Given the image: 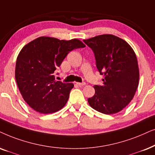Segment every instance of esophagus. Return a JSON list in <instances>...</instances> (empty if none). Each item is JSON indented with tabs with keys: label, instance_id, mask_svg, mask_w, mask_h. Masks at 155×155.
Returning a JSON list of instances; mask_svg holds the SVG:
<instances>
[{
	"label": "esophagus",
	"instance_id": "obj_1",
	"mask_svg": "<svg viewBox=\"0 0 155 155\" xmlns=\"http://www.w3.org/2000/svg\"><path fill=\"white\" fill-rule=\"evenodd\" d=\"M76 84H77L78 85L80 86V87L85 85V82H76Z\"/></svg>",
	"mask_w": 155,
	"mask_h": 155
}]
</instances>
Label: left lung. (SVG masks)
I'll return each mask as SVG.
<instances>
[{
    "label": "left lung",
    "instance_id": "left-lung-1",
    "mask_svg": "<svg viewBox=\"0 0 155 155\" xmlns=\"http://www.w3.org/2000/svg\"><path fill=\"white\" fill-rule=\"evenodd\" d=\"M83 41L93 51L97 70L104 75L103 85L94 86L95 93L88 103L101 113H117L131 102L139 85L135 53L125 41L111 34Z\"/></svg>",
    "mask_w": 155,
    "mask_h": 155
}]
</instances>
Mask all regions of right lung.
Here are the masks:
<instances>
[{
	"mask_svg": "<svg viewBox=\"0 0 155 155\" xmlns=\"http://www.w3.org/2000/svg\"><path fill=\"white\" fill-rule=\"evenodd\" d=\"M84 47L78 39L60 41L41 36L22 48L16 60L15 77L30 107L40 113L51 114L65 105L74 85L56 81L53 73L70 51Z\"/></svg>",
	"mask_w": 155,
	"mask_h": 155,
	"instance_id": "right-lung-1",
	"label": "right lung"
}]
</instances>
